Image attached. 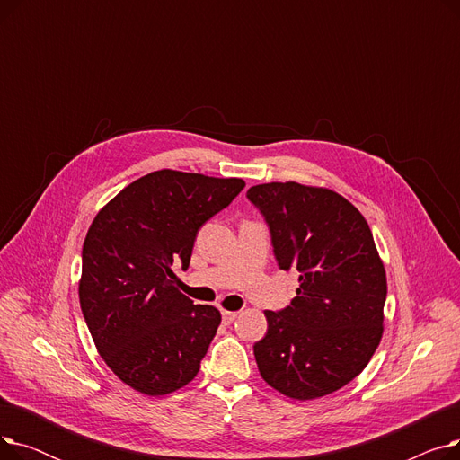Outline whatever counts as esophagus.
Instances as JSON below:
<instances>
[{"mask_svg":"<svg viewBox=\"0 0 460 460\" xmlns=\"http://www.w3.org/2000/svg\"><path fill=\"white\" fill-rule=\"evenodd\" d=\"M236 317H238V311H227V309L222 311V319L226 324H231Z\"/></svg>","mask_w":460,"mask_h":460,"instance_id":"obj_1","label":"esophagus"}]
</instances>
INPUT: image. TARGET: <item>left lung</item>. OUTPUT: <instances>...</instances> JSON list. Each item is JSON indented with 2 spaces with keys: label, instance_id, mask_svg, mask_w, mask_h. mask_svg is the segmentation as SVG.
<instances>
[{
  "label": "left lung",
  "instance_id": "obj_1",
  "mask_svg": "<svg viewBox=\"0 0 460 460\" xmlns=\"http://www.w3.org/2000/svg\"><path fill=\"white\" fill-rule=\"evenodd\" d=\"M279 269L300 272L296 296L264 311L269 330L253 347L262 380L285 397L313 401L366 369L384 333V262L361 212L340 193L295 181L257 184Z\"/></svg>",
  "mask_w": 460,
  "mask_h": 460
}]
</instances>
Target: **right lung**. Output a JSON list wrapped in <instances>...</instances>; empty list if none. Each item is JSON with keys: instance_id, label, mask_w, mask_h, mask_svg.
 <instances>
[{"instance_id": "1", "label": "right lung", "mask_w": 460, "mask_h": 460, "mask_svg": "<svg viewBox=\"0 0 460 460\" xmlns=\"http://www.w3.org/2000/svg\"><path fill=\"white\" fill-rule=\"evenodd\" d=\"M246 186L243 179L160 169L108 201L85 234L80 305L96 350L132 390L160 397L196 378L222 323L179 291L199 227Z\"/></svg>"}]
</instances>
